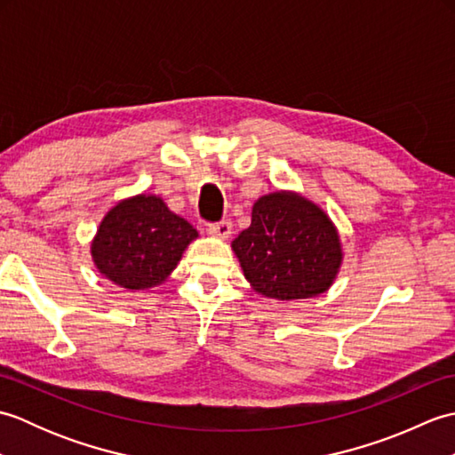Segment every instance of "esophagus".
Masks as SVG:
<instances>
[{"mask_svg": "<svg viewBox=\"0 0 455 455\" xmlns=\"http://www.w3.org/2000/svg\"><path fill=\"white\" fill-rule=\"evenodd\" d=\"M209 235L217 236V238H228L230 233H233V225H230V220H220V222H215V225H209Z\"/></svg>", "mask_w": 455, "mask_h": 455, "instance_id": "obj_1", "label": "esophagus"}]
</instances>
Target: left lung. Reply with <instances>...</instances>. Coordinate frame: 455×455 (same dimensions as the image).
I'll return each mask as SVG.
<instances>
[{"label": "left lung", "mask_w": 455, "mask_h": 455, "mask_svg": "<svg viewBox=\"0 0 455 455\" xmlns=\"http://www.w3.org/2000/svg\"><path fill=\"white\" fill-rule=\"evenodd\" d=\"M230 246L254 291L277 301L328 291L344 259L331 217L295 191L259 197L252 222Z\"/></svg>", "instance_id": "obj_1"}]
</instances>
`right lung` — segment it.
<instances>
[{"mask_svg":"<svg viewBox=\"0 0 455 455\" xmlns=\"http://www.w3.org/2000/svg\"><path fill=\"white\" fill-rule=\"evenodd\" d=\"M199 235L162 197L139 193L121 199L100 222L92 240L98 272L127 291L164 283Z\"/></svg>","mask_w":455,"mask_h":455,"instance_id":"1","label":"right lung"}]
</instances>
